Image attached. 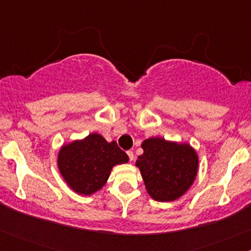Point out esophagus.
<instances>
[{"mask_svg": "<svg viewBox=\"0 0 251 251\" xmlns=\"http://www.w3.org/2000/svg\"><path fill=\"white\" fill-rule=\"evenodd\" d=\"M127 155H128V158H130V161H133L134 159V155L132 151H127Z\"/></svg>", "mask_w": 251, "mask_h": 251, "instance_id": "obj_1", "label": "esophagus"}]
</instances>
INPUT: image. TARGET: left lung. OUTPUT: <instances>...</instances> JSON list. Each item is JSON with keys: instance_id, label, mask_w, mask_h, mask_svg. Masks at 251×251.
Returning a JSON list of instances; mask_svg holds the SVG:
<instances>
[{"instance_id": "left-lung-1", "label": "left lung", "mask_w": 251, "mask_h": 251, "mask_svg": "<svg viewBox=\"0 0 251 251\" xmlns=\"http://www.w3.org/2000/svg\"><path fill=\"white\" fill-rule=\"evenodd\" d=\"M142 149L136 167L150 198L175 201L191 188L199 169V156L191 144L151 137L142 143Z\"/></svg>"}]
</instances>
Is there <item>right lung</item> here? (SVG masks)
Segmentation results:
<instances>
[{
	"mask_svg": "<svg viewBox=\"0 0 251 251\" xmlns=\"http://www.w3.org/2000/svg\"><path fill=\"white\" fill-rule=\"evenodd\" d=\"M127 162L128 156L115 140L107 142L95 132L64 143L57 155V167L63 180L74 192L85 197L102 189L113 168Z\"/></svg>",
	"mask_w": 251,
	"mask_h": 251,
	"instance_id": "right-lung-1",
	"label": "right lung"
}]
</instances>
